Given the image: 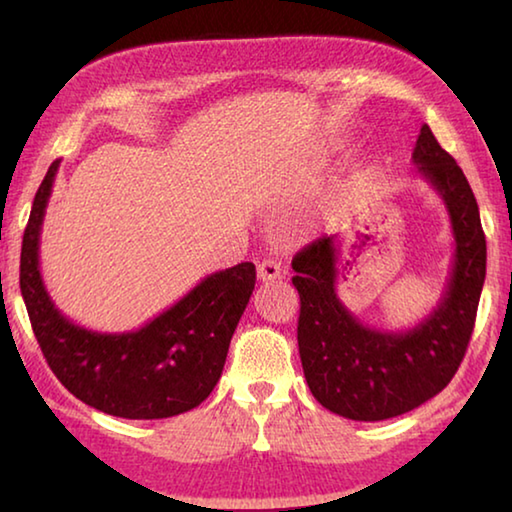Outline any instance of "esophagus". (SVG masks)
I'll return each instance as SVG.
<instances>
[{
  "label": "esophagus",
  "instance_id": "obj_1",
  "mask_svg": "<svg viewBox=\"0 0 512 512\" xmlns=\"http://www.w3.org/2000/svg\"><path fill=\"white\" fill-rule=\"evenodd\" d=\"M282 275H284L282 266H280V262H277V259H273V257H266V259H262V262H259V266H257V277H259V282L280 280Z\"/></svg>",
  "mask_w": 512,
  "mask_h": 512
}]
</instances>
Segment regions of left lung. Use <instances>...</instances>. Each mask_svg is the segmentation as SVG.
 I'll use <instances>...</instances> for the list:
<instances>
[{
	"label": "left lung",
	"mask_w": 512,
	"mask_h": 512,
	"mask_svg": "<svg viewBox=\"0 0 512 512\" xmlns=\"http://www.w3.org/2000/svg\"><path fill=\"white\" fill-rule=\"evenodd\" d=\"M418 173L445 201L454 232V264L443 298L406 332L363 325L336 296V237L311 241L293 257L300 293L298 348L311 395L348 420L377 422L409 413L452 381L470 343L485 280L479 205L456 160L420 128Z\"/></svg>",
	"instance_id": "left-lung-1"
}]
</instances>
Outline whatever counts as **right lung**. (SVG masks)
Wrapping results in <instances>:
<instances>
[{"label": "right lung", "instance_id": "1", "mask_svg": "<svg viewBox=\"0 0 512 512\" xmlns=\"http://www.w3.org/2000/svg\"><path fill=\"white\" fill-rule=\"evenodd\" d=\"M60 160L33 198L22 239L20 289L49 368L69 393L97 411L160 420L207 400L223 372L230 339L255 289V264L207 275L176 305L135 332L103 334L60 314L40 275V228Z\"/></svg>", "mask_w": 512, "mask_h": 512}]
</instances>
